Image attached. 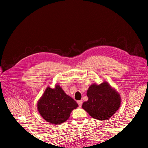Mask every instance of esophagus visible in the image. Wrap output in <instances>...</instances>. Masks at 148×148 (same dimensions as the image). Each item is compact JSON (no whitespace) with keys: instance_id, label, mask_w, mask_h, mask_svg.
I'll return each mask as SVG.
<instances>
[{"instance_id":"1","label":"esophagus","mask_w":148,"mask_h":148,"mask_svg":"<svg viewBox=\"0 0 148 148\" xmlns=\"http://www.w3.org/2000/svg\"><path fill=\"white\" fill-rule=\"evenodd\" d=\"M77 103H78V104L79 107H82V103H83L82 101H77Z\"/></svg>"}]
</instances>
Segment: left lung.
<instances>
[{"label": "left lung", "mask_w": 148, "mask_h": 148, "mask_svg": "<svg viewBox=\"0 0 148 148\" xmlns=\"http://www.w3.org/2000/svg\"><path fill=\"white\" fill-rule=\"evenodd\" d=\"M86 95L88 100L83 103L82 108L98 120L110 119L119 110L122 101L120 94L106 82L92 84Z\"/></svg>", "instance_id": "obj_1"}]
</instances>
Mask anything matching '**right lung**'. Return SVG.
Here are the masks:
<instances>
[{
    "mask_svg": "<svg viewBox=\"0 0 148 148\" xmlns=\"http://www.w3.org/2000/svg\"><path fill=\"white\" fill-rule=\"evenodd\" d=\"M78 107L77 102L67 95L57 84L54 88L48 86L37 104L42 117L47 122L55 125L65 122L71 111Z\"/></svg>",
    "mask_w": 148,
    "mask_h": 148,
    "instance_id": "1",
    "label": "right lung"
}]
</instances>
